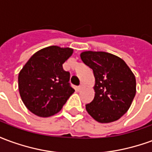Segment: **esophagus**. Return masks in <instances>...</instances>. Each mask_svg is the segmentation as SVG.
Wrapping results in <instances>:
<instances>
[{"instance_id":"1","label":"esophagus","mask_w":152,"mask_h":152,"mask_svg":"<svg viewBox=\"0 0 152 152\" xmlns=\"http://www.w3.org/2000/svg\"><path fill=\"white\" fill-rule=\"evenodd\" d=\"M84 87H85V86H84V85H83V84H81L80 86H78V88H77V90H78V91H80V90H82V89H84Z\"/></svg>"}]
</instances>
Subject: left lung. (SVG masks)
Listing matches in <instances>:
<instances>
[{"mask_svg":"<svg viewBox=\"0 0 152 152\" xmlns=\"http://www.w3.org/2000/svg\"><path fill=\"white\" fill-rule=\"evenodd\" d=\"M83 63L93 70L95 78L94 99L86 105L95 121L110 123L124 115L136 94V79L124 60L107 52L86 51Z\"/></svg>","mask_w":152,"mask_h":152,"instance_id":"obj_1","label":"left lung"}]
</instances>
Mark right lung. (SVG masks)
I'll return each instance as SVG.
<instances>
[{
	"label": "right lung",
	"mask_w": 152,
	"mask_h": 152,
	"mask_svg": "<svg viewBox=\"0 0 152 152\" xmlns=\"http://www.w3.org/2000/svg\"><path fill=\"white\" fill-rule=\"evenodd\" d=\"M73 53L71 48H44L30 58L18 74V89L26 107L40 117H49L63 108L74 89L70 73L63 64Z\"/></svg>",
	"instance_id": "add662e5"
}]
</instances>
